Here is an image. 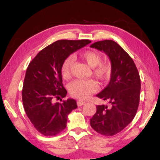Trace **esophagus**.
I'll return each mask as SVG.
<instances>
[{
  "label": "esophagus",
  "mask_w": 160,
  "mask_h": 160,
  "mask_svg": "<svg viewBox=\"0 0 160 160\" xmlns=\"http://www.w3.org/2000/svg\"><path fill=\"white\" fill-rule=\"evenodd\" d=\"M85 102L84 101H82V100H78V101L77 102V104L78 107H81V106H82V105L85 104Z\"/></svg>",
  "instance_id": "obj_1"
}]
</instances>
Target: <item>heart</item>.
I'll return each mask as SVG.
<instances>
[{"mask_svg":"<svg viewBox=\"0 0 160 160\" xmlns=\"http://www.w3.org/2000/svg\"><path fill=\"white\" fill-rule=\"evenodd\" d=\"M81 57L91 68H92L93 75L96 78L104 80L109 77L112 66L108 62H102V56L98 51L88 50L81 54ZM74 62L72 56H68L63 61L61 67V74L63 79L70 77L71 68ZM97 87L93 80H76L70 84L68 90L70 95L78 99H86L97 90Z\"/></svg>","mask_w":160,"mask_h":160,"instance_id":"b5f03b06","label":"heart"}]
</instances>
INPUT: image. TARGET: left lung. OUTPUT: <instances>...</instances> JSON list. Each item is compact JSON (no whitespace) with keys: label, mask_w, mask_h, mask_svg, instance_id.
<instances>
[{"label":"left lung","mask_w":160,"mask_h":160,"mask_svg":"<svg viewBox=\"0 0 160 160\" xmlns=\"http://www.w3.org/2000/svg\"><path fill=\"white\" fill-rule=\"evenodd\" d=\"M90 47L104 51L112 63L110 82L97 94L110 105H97L90 125L98 133L112 136L125 128L136 114L140 93L139 72L131 56L112 40L97 42Z\"/></svg>","instance_id":"1"}]
</instances>
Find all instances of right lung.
Returning a JSON list of instances; mask_svg holds the SVG:
<instances>
[{
	"label": "right lung",
	"instance_id": "right-lung-1",
	"mask_svg": "<svg viewBox=\"0 0 160 160\" xmlns=\"http://www.w3.org/2000/svg\"><path fill=\"white\" fill-rule=\"evenodd\" d=\"M90 43L88 39L58 40L43 48L29 64L22 92L24 109L34 128L45 136L63 131L68 115L78 107L73 99L61 103L54 99L67 94L61 74L63 61Z\"/></svg>",
	"mask_w": 160,
	"mask_h": 160
}]
</instances>
